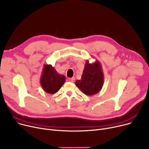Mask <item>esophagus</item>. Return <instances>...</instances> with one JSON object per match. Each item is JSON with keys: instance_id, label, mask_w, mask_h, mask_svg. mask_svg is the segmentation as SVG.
I'll return each instance as SVG.
<instances>
[{"instance_id": "34e87169", "label": "esophagus", "mask_w": 149, "mask_h": 149, "mask_svg": "<svg viewBox=\"0 0 149 149\" xmlns=\"http://www.w3.org/2000/svg\"><path fill=\"white\" fill-rule=\"evenodd\" d=\"M69 81L71 82H74L75 81V77H72V78H69Z\"/></svg>"}]
</instances>
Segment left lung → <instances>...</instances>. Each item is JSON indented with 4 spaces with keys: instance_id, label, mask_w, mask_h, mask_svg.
<instances>
[{
    "instance_id": "obj_1",
    "label": "left lung",
    "mask_w": 149,
    "mask_h": 149,
    "mask_svg": "<svg viewBox=\"0 0 149 149\" xmlns=\"http://www.w3.org/2000/svg\"><path fill=\"white\" fill-rule=\"evenodd\" d=\"M104 82V75L98 60L89 63L86 60L80 80L75 81V85L87 95H93L100 92Z\"/></svg>"
}]
</instances>
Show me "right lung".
<instances>
[{
	"label": "right lung",
	"instance_id": "add662e5",
	"mask_svg": "<svg viewBox=\"0 0 149 149\" xmlns=\"http://www.w3.org/2000/svg\"><path fill=\"white\" fill-rule=\"evenodd\" d=\"M65 81V76L58 73L54 67L50 64H44L40 78V84L45 92L51 94L56 93Z\"/></svg>",
	"mask_w": 149,
	"mask_h": 149
}]
</instances>
